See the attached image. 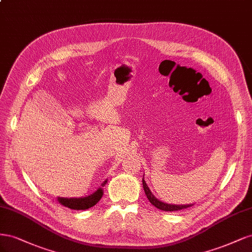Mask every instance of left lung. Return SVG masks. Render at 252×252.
I'll use <instances>...</instances> for the list:
<instances>
[{
    "instance_id": "1",
    "label": "left lung",
    "mask_w": 252,
    "mask_h": 252,
    "mask_svg": "<svg viewBox=\"0 0 252 252\" xmlns=\"http://www.w3.org/2000/svg\"><path fill=\"white\" fill-rule=\"evenodd\" d=\"M142 184H143V189L145 194H147V197L149 199V201L152 203V204L157 207L160 210H163V212H176V210H180V209H184V208H188L190 207L191 204L189 205H172V204H166V203H163L159 201L158 199H156L154 197V194L151 192L150 189L148 188L147 183H145L144 179H142Z\"/></svg>"
}]
</instances>
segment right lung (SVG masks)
<instances>
[{
  "label": "right lung",
  "mask_w": 252,
  "mask_h": 252,
  "mask_svg": "<svg viewBox=\"0 0 252 252\" xmlns=\"http://www.w3.org/2000/svg\"><path fill=\"white\" fill-rule=\"evenodd\" d=\"M105 183V182H104ZM104 183L102 185H104ZM102 197V189H97L94 193L85 198H59V201L62 205L66 206L70 209L84 210L94 206Z\"/></svg>",
  "instance_id": "obj_1"
}]
</instances>
